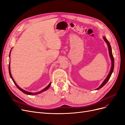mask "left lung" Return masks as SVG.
Segmentation results:
<instances>
[{"instance_id":"obj_1","label":"left lung","mask_w":125,"mask_h":125,"mask_svg":"<svg viewBox=\"0 0 125 125\" xmlns=\"http://www.w3.org/2000/svg\"><path fill=\"white\" fill-rule=\"evenodd\" d=\"M103 38L104 40L105 41V42L106 43V44L107 45L108 48V52H109V57H110L111 59V62H112V66H111V68L110 71H109V73L107 75V77L105 78V79L104 80L103 83H102L101 84V85L99 87V88H97L96 89H95L96 90H98L100 89L104 85H105V84L107 82V81L109 80V78H110L111 75H112L113 72V70H114V57H113V54H112V48H111V46L110 43H109V42L108 41V40L106 39V38L105 36H103Z\"/></svg>"}]
</instances>
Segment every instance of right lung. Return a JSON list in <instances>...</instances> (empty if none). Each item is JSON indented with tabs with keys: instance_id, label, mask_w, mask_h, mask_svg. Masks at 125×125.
Here are the masks:
<instances>
[{
	"instance_id": "right-lung-1",
	"label": "right lung",
	"mask_w": 125,
	"mask_h": 125,
	"mask_svg": "<svg viewBox=\"0 0 125 125\" xmlns=\"http://www.w3.org/2000/svg\"><path fill=\"white\" fill-rule=\"evenodd\" d=\"M11 51H10V54H9V58L10 57V54H11ZM10 62H9V74H10V77H11V78L12 79V81H13V82H14V84L16 85V86L17 87V88L19 89L21 91H22V92L23 93H24V94H27V95H36V94H40V93H42V92H44V91H46L47 90H48V89L50 88V85H51V82H50V84H49L46 88H45L44 89H43L42 90H41V91H39V92H35V93H33V92H28V91H25V90H23L22 89H21L20 87H19V86L18 85V84L16 83V82H15V81L14 80V79H13V77H12V75H11V71H10Z\"/></svg>"
}]
</instances>
